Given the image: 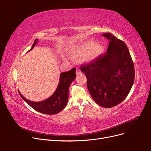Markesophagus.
I'll return each instance as SVG.
<instances>
[{
  "label": "esophagus",
  "mask_w": 151,
  "mask_h": 151,
  "mask_svg": "<svg viewBox=\"0 0 151 151\" xmlns=\"http://www.w3.org/2000/svg\"><path fill=\"white\" fill-rule=\"evenodd\" d=\"M81 70H80V68H79V67L76 68V74L78 75V74H81Z\"/></svg>",
  "instance_id": "1"
}]
</instances>
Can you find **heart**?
Returning a JSON list of instances; mask_svg holds the SVG:
<instances>
[{"instance_id": "heart-1", "label": "heart", "mask_w": 151, "mask_h": 151, "mask_svg": "<svg viewBox=\"0 0 151 151\" xmlns=\"http://www.w3.org/2000/svg\"><path fill=\"white\" fill-rule=\"evenodd\" d=\"M102 52V47L95 42H84L73 47L70 55L73 58H84L86 62L94 60Z\"/></svg>"}]
</instances>
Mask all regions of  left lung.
Masks as SVG:
<instances>
[{"label": "left lung", "mask_w": 151, "mask_h": 151, "mask_svg": "<svg viewBox=\"0 0 151 151\" xmlns=\"http://www.w3.org/2000/svg\"><path fill=\"white\" fill-rule=\"evenodd\" d=\"M107 52L90 63L81 66L94 101L104 108L120 104L129 94L135 78L133 61L126 44L111 33Z\"/></svg>", "instance_id": "1"}]
</instances>
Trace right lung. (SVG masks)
Masks as SVG:
<instances>
[{"instance_id": "1", "label": "right lung", "mask_w": 151, "mask_h": 151, "mask_svg": "<svg viewBox=\"0 0 151 151\" xmlns=\"http://www.w3.org/2000/svg\"><path fill=\"white\" fill-rule=\"evenodd\" d=\"M36 39L31 48L33 49L38 42ZM76 77V68L68 72H62L60 76V81L55 93L48 99L40 102H34L25 98L19 91L21 98L36 111L47 115H55L61 111L65 107L68 99V89L72 82Z\"/></svg>"}]
</instances>
